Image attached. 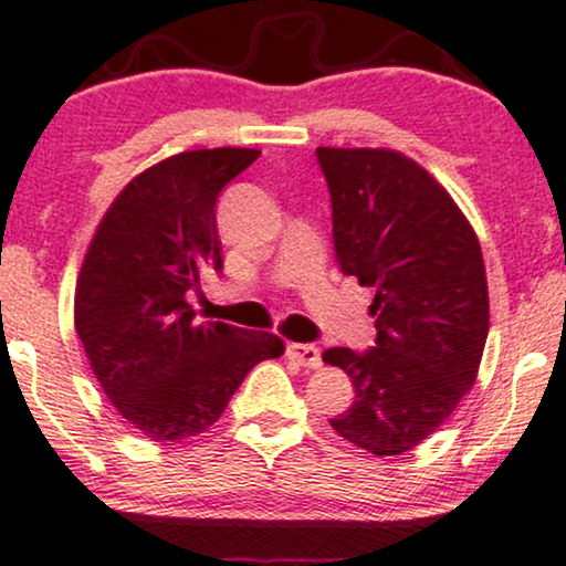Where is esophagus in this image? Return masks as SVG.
I'll return each instance as SVG.
<instances>
[{
    "instance_id": "34e87169",
    "label": "esophagus",
    "mask_w": 566,
    "mask_h": 566,
    "mask_svg": "<svg viewBox=\"0 0 566 566\" xmlns=\"http://www.w3.org/2000/svg\"><path fill=\"white\" fill-rule=\"evenodd\" d=\"M285 354H289V357L302 367L317 369L319 365H323V354H319V348L312 346V344H289Z\"/></svg>"
}]
</instances>
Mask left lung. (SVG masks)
Returning a JSON list of instances; mask_svg holds the SVG:
<instances>
[{"mask_svg":"<svg viewBox=\"0 0 566 566\" xmlns=\"http://www.w3.org/2000/svg\"><path fill=\"white\" fill-rule=\"evenodd\" d=\"M331 188L333 243L344 275L375 289V346L327 348L354 382L331 424L375 457L436 432L478 378L488 338L480 241L436 178L394 149L317 146Z\"/></svg>","mask_w":566,"mask_h":566,"instance_id":"left-lung-1","label":"left lung"}]
</instances>
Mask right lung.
<instances>
[{
  "mask_svg": "<svg viewBox=\"0 0 566 566\" xmlns=\"http://www.w3.org/2000/svg\"><path fill=\"white\" fill-rule=\"evenodd\" d=\"M260 149L180 151L117 193L83 256L75 333L113 407L151 441H186L220 420L249 369L283 340L228 323H193L188 291L222 268L220 191Z\"/></svg>",
  "mask_w": 566,
  "mask_h": 566,
  "instance_id": "obj_1",
  "label": "right lung"
}]
</instances>
